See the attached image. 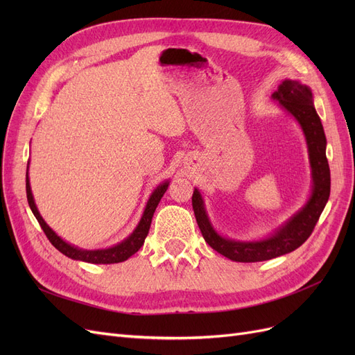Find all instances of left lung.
Returning a JSON list of instances; mask_svg holds the SVG:
<instances>
[{
    "label": "left lung",
    "mask_w": 355,
    "mask_h": 355,
    "mask_svg": "<svg viewBox=\"0 0 355 355\" xmlns=\"http://www.w3.org/2000/svg\"><path fill=\"white\" fill-rule=\"evenodd\" d=\"M272 96L280 102L283 108L296 118L305 133L311 168H313V196L306 206L295 214L284 227L278 230L272 237L262 241L241 243L227 240L214 232L207 214L204 211L200 192L196 189L192 194V209H194L204 240L209 243L213 250L235 262H261L296 250L313 234L330 196V168L326 157V135L313 105V93L304 84L284 80Z\"/></svg>",
    "instance_id": "1"
}]
</instances>
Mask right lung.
<instances>
[{
	"label": "right lung",
	"mask_w": 355,
	"mask_h": 355,
	"mask_svg": "<svg viewBox=\"0 0 355 355\" xmlns=\"http://www.w3.org/2000/svg\"><path fill=\"white\" fill-rule=\"evenodd\" d=\"M167 187H168V182H166V184H163V185H159L154 191V194L151 196V198H149V201L146 204V209L144 211V216H142L141 222H139L137 228L133 231V234L127 240H124L120 244H116L115 247H111V249L81 250V249H77V247H73V245L65 243L60 237H58V235L49 228V225L44 222V219L41 218V214L38 213L37 206L34 202V197H32L31 187H29V179H28V175H26V197H28L29 207H31L32 213H34V216L37 218L40 227L47 235L49 241L53 245H55L60 253L71 257V259L84 261V262H89V263H118V262H124L132 254H135L139 249H141V247L144 245L146 235L149 232V227H151L154 211L158 206L161 197H163L164 192L167 191Z\"/></svg>",
	"instance_id": "1"
}]
</instances>
